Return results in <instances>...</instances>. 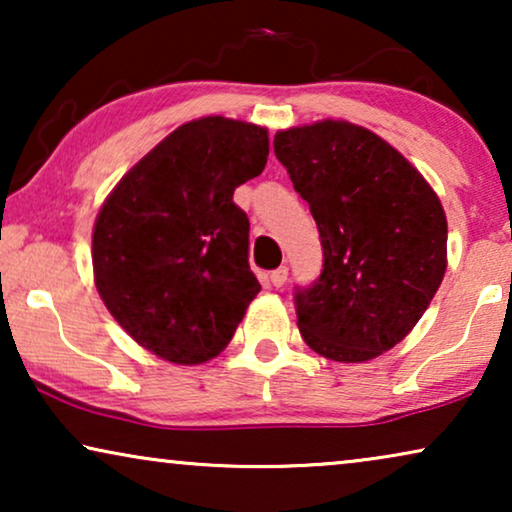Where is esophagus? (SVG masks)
Listing matches in <instances>:
<instances>
[{"instance_id": "obj_1", "label": "esophagus", "mask_w": 512, "mask_h": 512, "mask_svg": "<svg viewBox=\"0 0 512 512\" xmlns=\"http://www.w3.org/2000/svg\"><path fill=\"white\" fill-rule=\"evenodd\" d=\"M286 277H289V270H286V265H282V268H277V270H272L270 272V282H272V286H284V282H286Z\"/></svg>"}]
</instances>
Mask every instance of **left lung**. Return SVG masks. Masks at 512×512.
I'll list each match as a JSON object with an SVG mask.
<instances>
[{
	"mask_svg": "<svg viewBox=\"0 0 512 512\" xmlns=\"http://www.w3.org/2000/svg\"><path fill=\"white\" fill-rule=\"evenodd\" d=\"M275 156L317 221L324 270L296 293L307 347L375 359L408 335L447 270V219L422 172L373 130L317 121L279 130Z\"/></svg>",
	"mask_w": 512,
	"mask_h": 512,
	"instance_id": "1",
	"label": "left lung"
}]
</instances>
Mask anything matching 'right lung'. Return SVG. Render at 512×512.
I'll return each mask as SVG.
<instances>
[{
    "mask_svg": "<svg viewBox=\"0 0 512 512\" xmlns=\"http://www.w3.org/2000/svg\"><path fill=\"white\" fill-rule=\"evenodd\" d=\"M268 128L179 125L123 174L93 228V277L118 326L158 359L198 366L233 340L261 284L235 188L265 170Z\"/></svg>",
    "mask_w": 512,
    "mask_h": 512,
    "instance_id": "right-lung-1",
    "label": "right lung"
}]
</instances>
